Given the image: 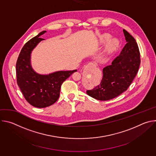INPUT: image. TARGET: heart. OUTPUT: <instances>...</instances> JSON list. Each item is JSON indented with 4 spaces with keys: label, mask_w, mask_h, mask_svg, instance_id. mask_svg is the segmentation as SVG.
Returning <instances> with one entry per match:
<instances>
[{
    "label": "heart",
    "mask_w": 156,
    "mask_h": 156,
    "mask_svg": "<svg viewBox=\"0 0 156 156\" xmlns=\"http://www.w3.org/2000/svg\"><path fill=\"white\" fill-rule=\"evenodd\" d=\"M110 36H111L110 34H107V33H105V34H102L101 36V40L102 41H107L110 37ZM118 45H119V41H118L117 39H116L115 38L112 39H110L106 43L105 48V51L106 52H110L111 51H112L115 48H116Z\"/></svg>",
    "instance_id": "obj_1"
}]
</instances>
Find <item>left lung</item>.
Returning <instances> with one entry per match:
<instances>
[{"label": "left lung", "mask_w": 156, "mask_h": 156, "mask_svg": "<svg viewBox=\"0 0 156 156\" xmlns=\"http://www.w3.org/2000/svg\"><path fill=\"white\" fill-rule=\"evenodd\" d=\"M126 44L112 64L103 69L101 83L93 90H87L90 96L99 101L112 99L126 91L135 78L141 62L136 40L123 30Z\"/></svg>", "instance_id": "1"}]
</instances>
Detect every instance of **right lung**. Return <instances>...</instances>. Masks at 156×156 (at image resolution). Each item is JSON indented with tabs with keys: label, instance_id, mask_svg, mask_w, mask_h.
<instances>
[{
	"label": "right lung",
	"instance_id": "add662e5",
	"mask_svg": "<svg viewBox=\"0 0 156 156\" xmlns=\"http://www.w3.org/2000/svg\"><path fill=\"white\" fill-rule=\"evenodd\" d=\"M46 31L39 33L28 41L22 48L16 64L17 84L25 99L33 106L44 108L54 104L58 99L63 82L76 70L57 71L48 75L36 72L31 63L33 50L44 39L41 36Z\"/></svg>",
	"mask_w": 156,
	"mask_h": 156
}]
</instances>
